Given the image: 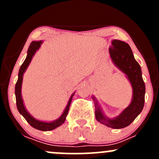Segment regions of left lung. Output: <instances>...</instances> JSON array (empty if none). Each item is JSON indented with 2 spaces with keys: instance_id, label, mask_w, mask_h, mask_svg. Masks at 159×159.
<instances>
[{
  "instance_id": "1",
  "label": "left lung",
  "mask_w": 159,
  "mask_h": 159,
  "mask_svg": "<svg viewBox=\"0 0 159 159\" xmlns=\"http://www.w3.org/2000/svg\"><path fill=\"white\" fill-rule=\"evenodd\" d=\"M109 53L114 65L126 75L132 87V99L126 108L116 117L110 119L103 114L97 100L93 96L95 103V114L97 121L112 129H123L130 125L140 114L145 101V84L142 78L141 68L134 59L132 49L128 43L114 39Z\"/></svg>"
}]
</instances>
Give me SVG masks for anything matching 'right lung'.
<instances>
[{
    "instance_id": "obj_1",
    "label": "right lung",
    "mask_w": 159,
    "mask_h": 159,
    "mask_svg": "<svg viewBox=\"0 0 159 159\" xmlns=\"http://www.w3.org/2000/svg\"><path fill=\"white\" fill-rule=\"evenodd\" d=\"M42 43H43V41H33L30 43L28 50H27V55L26 57V59L25 60L22 65L21 66V67L19 69V77H18V81L16 82L15 87V94L18 111L24 116V118L27 120V123L30 124L32 127H34V129L46 132V131L53 130V129L59 127L60 125H61L62 124L64 123L67 114H68L69 107H70L71 105V102H72V97H73L75 93H72V96H71V97L68 102V104H67L65 110L61 116L58 119L54 120L52 122H44L36 120L34 116H32L31 115L29 114L28 111L26 110L25 105H24L22 96H21V85H22L23 75L25 72L26 71L27 68L28 67L29 64H30L33 57L35 54L36 51L40 48Z\"/></svg>"
}]
</instances>
